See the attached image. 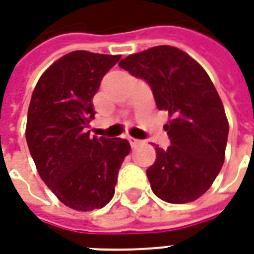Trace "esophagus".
<instances>
[{"label":"esophagus","mask_w":254,"mask_h":254,"mask_svg":"<svg viewBox=\"0 0 254 254\" xmlns=\"http://www.w3.org/2000/svg\"><path fill=\"white\" fill-rule=\"evenodd\" d=\"M127 139H128V142H129V145H131V147H136V146H138V145H139V143H140V140H139V139H135V138H132V136H128Z\"/></svg>","instance_id":"esophagus-1"}]
</instances>
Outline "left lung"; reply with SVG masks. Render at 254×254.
Returning <instances> with one entry per match:
<instances>
[{
	"label": "left lung",
	"mask_w": 254,
	"mask_h": 254,
	"mask_svg": "<svg viewBox=\"0 0 254 254\" xmlns=\"http://www.w3.org/2000/svg\"><path fill=\"white\" fill-rule=\"evenodd\" d=\"M119 66L145 79L157 108L172 118L164 126L170 146H155L157 160L146 170L151 190L168 203L196 200L221 172L229 135L225 108L208 74L172 46L128 55Z\"/></svg>",
	"instance_id": "obj_1"
}]
</instances>
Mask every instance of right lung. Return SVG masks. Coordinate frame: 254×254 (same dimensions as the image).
Returning <instances> with one entry per match:
<instances>
[{
	"label": "right lung",
	"instance_id": "add662e5",
	"mask_svg": "<svg viewBox=\"0 0 254 254\" xmlns=\"http://www.w3.org/2000/svg\"><path fill=\"white\" fill-rule=\"evenodd\" d=\"M119 59L73 51L42 74L31 97L25 129L29 153L46 186L73 210L109 203L131 150L127 139L92 138L86 129L96 114L92 99Z\"/></svg>",
	"mask_w": 254,
	"mask_h": 254
}]
</instances>
